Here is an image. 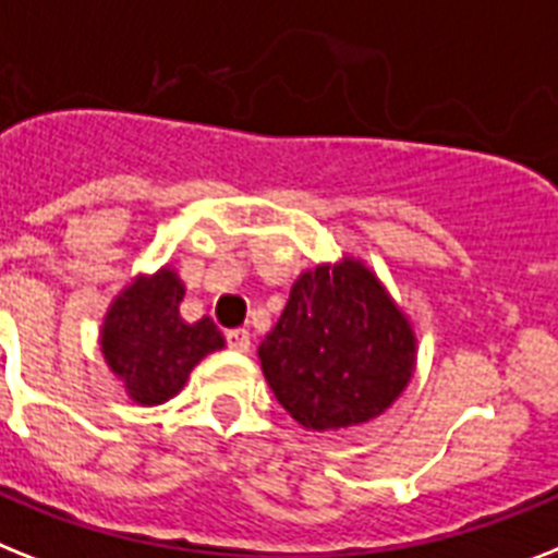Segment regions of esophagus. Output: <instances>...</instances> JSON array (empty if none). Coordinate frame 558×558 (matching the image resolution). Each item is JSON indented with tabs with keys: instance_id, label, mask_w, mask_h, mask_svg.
Segmentation results:
<instances>
[{
	"instance_id": "34e87169",
	"label": "esophagus",
	"mask_w": 558,
	"mask_h": 558,
	"mask_svg": "<svg viewBox=\"0 0 558 558\" xmlns=\"http://www.w3.org/2000/svg\"><path fill=\"white\" fill-rule=\"evenodd\" d=\"M226 343H229L234 352H248V347H252V335H248V329H229V332H226Z\"/></svg>"
}]
</instances>
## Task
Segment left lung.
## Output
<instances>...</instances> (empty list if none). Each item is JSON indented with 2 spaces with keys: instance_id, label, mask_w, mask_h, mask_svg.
Segmentation results:
<instances>
[{
  "instance_id": "8db88e82",
  "label": "left lung",
  "mask_w": 558,
  "mask_h": 558,
  "mask_svg": "<svg viewBox=\"0 0 558 558\" xmlns=\"http://www.w3.org/2000/svg\"><path fill=\"white\" fill-rule=\"evenodd\" d=\"M257 355L280 407L301 427L324 433L364 424L404 392L415 335L381 280L343 257L294 280Z\"/></svg>"
}]
</instances>
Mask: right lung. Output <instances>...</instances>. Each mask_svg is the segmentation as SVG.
I'll return each mask as SVG.
<instances>
[{
	"mask_svg": "<svg viewBox=\"0 0 558 558\" xmlns=\"http://www.w3.org/2000/svg\"><path fill=\"white\" fill-rule=\"evenodd\" d=\"M183 283L169 266L137 278L111 303L99 347L111 373L125 384L131 401L143 407L174 398L189 373L208 352L223 350V335L211 318L185 324L180 318Z\"/></svg>",
	"mask_w": 558,
	"mask_h": 558,
	"instance_id": "right-lung-1",
	"label": "right lung"
}]
</instances>
